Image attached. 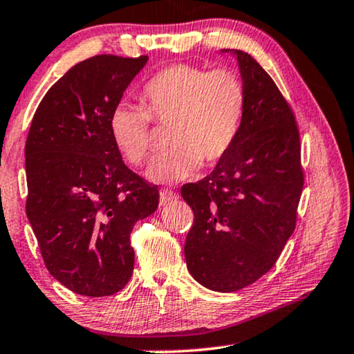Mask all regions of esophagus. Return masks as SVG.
Returning <instances> with one entry per match:
<instances>
[{"label":"esophagus","instance_id":"34e87169","mask_svg":"<svg viewBox=\"0 0 354 354\" xmlns=\"http://www.w3.org/2000/svg\"><path fill=\"white\" fill-rule=\"evenodd\" d=\"M176 198V194L168 189H162L160 191V205H167L168 202H173Z\"/></svg>","mask_w":354,"mask_h":354}]
</instances>
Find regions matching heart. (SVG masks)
I'll list each match as a JSON object with an SVG mask.
<instances>
[{"label":"heart","mask_w":354,"mask_h":354,"mask_svg":"<svg viewBox=\"0 0 354 354\" xmlns=\"http://www.w3.org/2000/svg\"><path fill=\"white\" fill-rule=\"evenodd\" d=\"M144 109L129 102L113 107L109 131L115 147L133 165L151 156V118L171 125V152L149 165L152 183L176 184L192 178L203 163L215 167L236 144L247 111L243 80L232 71L171 66L144 84Z\"/></svg>","instance_id":"heart-1"}]
</instances>
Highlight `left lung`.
<instances>
[{
    "instance_id": "8db88e82",
    "label": "left lung",
    "mask_w": 354,
    "mask_h": 354,
    "mask_svg": "<svg viewBox=\"0 0 354 354\" xmlns=\"http://www.w3.org/2000/svg\"><path fill=\"white\" fill-rule=\"evenodd\" d=\"M221 53L237 59L247 89L245 118L215 170L181 187L194 212L184 257L203 287L236 292L266 274L292 236L303 171L295 117L276 83L250 54Z\"/></svg>"
}]
</instances>
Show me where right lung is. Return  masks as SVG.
<instances>
[{"label": "right lung", "mask_w": 354, "mask_h": 354, "mask_svg": "<svg viewBox=\"0 0 354 354\" xmlns=\"http://www.w3.org/2000/svg\"><path fill=\"white\" fill-rule=\"evenodd\" d=\"M147 59L101 54L78 62L44 94L30 125L27 218L48 271L78 295L127 286L129 234L158 207L157 186L123 163L109 131L113 107Z\"/></svg>", "instance_id": "add662e5"}]
</instances>
